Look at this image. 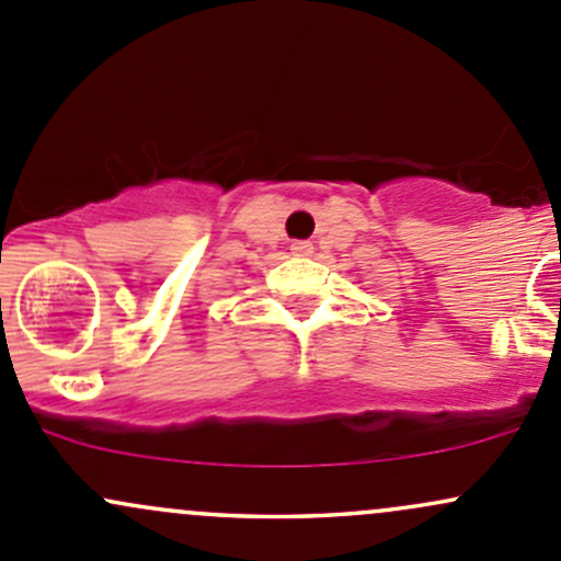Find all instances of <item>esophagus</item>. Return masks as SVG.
<instances>
[{
	"label": "esophagus",
	"instance_id": "obj_1",
	"mask_svg": "<svg viewBox=\"0 0 561 561\" xmlns=\"http://www.w3.org/2000/svg\"><path fill=\"white\" fill-rule=\"evenodd\" d=\"M291 254L294 256H310L312 254V243H310V240H297V243H291Z\"/></svg>",
	"mask_w": 561,
	"mask_h": 561
}]
</instances>
